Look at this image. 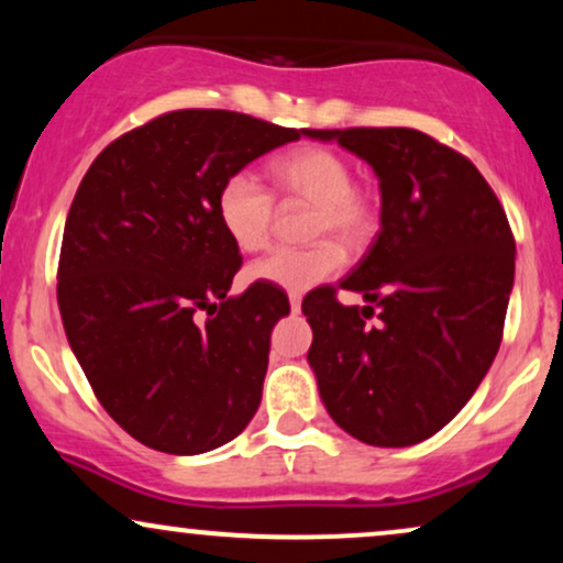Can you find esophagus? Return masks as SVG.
Here are the masks:
<instances>
[{
  "label": "esophagus",
  "mask_w": 563,
  "mask_h": 563,
  "mask_svg": "<svg viewBox=\"0 0 563 563\" xmlns=\"http://www.w3.org/2000/svg\"><path fill=\"white\" fill-rule=\"evenodd\" d=\"M290 312H301V296L290 294Z\"/></svg>",
  "instance_id": "1"
}]
</instances>
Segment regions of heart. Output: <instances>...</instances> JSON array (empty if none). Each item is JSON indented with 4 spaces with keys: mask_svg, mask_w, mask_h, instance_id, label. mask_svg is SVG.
I'll return each mask as SVG.
<instances>
[{
    "mask_svg": "<svg viewBox=\"0 0 563 563\" xmlns=\"http://www.w3.org/2000/svg\"><path fill=\"white\" fill-rule=\"evenodd\" d=\"M275 192L294 203L314 206L309 249H277L249 267V280L283 290H307L344 267V250L363 251L378 228V206L354 185L349 158L322 145H303L269 164ZM217 219L235 249L254 254L269 243L275 224V198L254 174L235 172L217 190ZM331 236V242L324 238ZM339 240L342 244L334 243Z\"/></svg>",
    "mask_w": 563,
    "mask_h": 563,
    "instance_id": "obj_1",
    "label": "heart"
}]
</instances>
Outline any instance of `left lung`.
<instances>
[{"label": "left lung", "instance_id": "8db88e82", "mask_svg": "<svg viewBox=\"0 0 563 563\" xmlns=\"http://www.w3.org/2000/svg\"><path fill=\"white\" fill-rule=\"evenodd\" d=\"M373 166L380 230L341 288L301 301L325 410L376 448L434 437L487 376L514 288L516 243L500 200L466 156L418 129H309Z\"/></svg>", "mask_w": 563, "mask_h": 563}]
</instances>
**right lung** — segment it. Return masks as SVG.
Here are the masks:
<instances>
[{"mask_svg":"<svg viewBox=\"0 0 563 563\" xmlns=\"http://www.w3.org/2000/svg\"><path fill=\"white\" fill-rule=\"evenodd\" d=\"M309 129L187 108L121 134L84 174L57 264L68 344L126 434L169 455L235 439L262 402L277 286L230 296L243 256L217 219L230 174Z\"/></svg>","mask_w":563,"mask_h":563,"instance_id":"add662e5","label":"right lung"}]
</instances>
